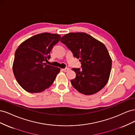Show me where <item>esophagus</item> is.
<instances>
[{
  "instance_id": "34e87169",
  "label": "esophagus",
  "mask_w": 135,
  "mask_h": 135,
  "mask_svg": "<svg viewBox=\"0 0 135 135\" xmlns=\"http://www.w3.org/2000/svg\"><path fill=\"white\" fill-rule=\"evenodd\" d=\"M69 70H70V69L69 68H65V69H62V70L63 71H64V72H67V71H68Z\"/></svg>"
}]
</instances>
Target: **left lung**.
<instances>
[{
	"mask_svg": "<svg viewBox=\"0 0 135 135\" xmlns=\"http://www.w3.org/2000/svg\"><path fill=\"white\" fill-rule=\"evenodd\" d=\"M60 41L81 62V69H72L76 74L75 78L71 80L73 87L85 95H93L103 89L109 80L112 65L105 45L85 32H70Z\"/></svg>",
	"mask_w": 135,
	"mask_h": 135,
	"instance_id": "left-lung-1",
	"label": "left lung"
}]
</instances>
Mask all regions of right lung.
<instances>
[{"instance_id":"1","label":"right lung","mask_w":135,"mask_h":135,"mask_svg":"<svg viewBox=\"0 0 135 135\" xmlns=\"http://www.w3.org/2000/svg\"><path fill=\"white\" fill-rule=\"evenodd\" d=\"M61 36L43 32L23 42L15 54L13 72L18 83L29 93H40L54 83L60 71L59 68L47 65L50 53Z\"/></svg>"}]
</instances>
